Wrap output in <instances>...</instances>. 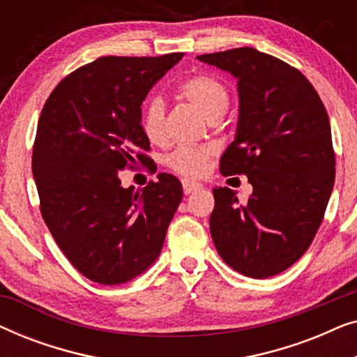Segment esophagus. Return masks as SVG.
Here are the masks:
<instances>
[{
  "label": "esophagus",
  "mask_w": 357,
  "mask_h": 357,
  "mask_svg": "<svg viewBox=\"0 0 357 357\" xmlns=\"http://www.w3.org/2000/svg\"><path fill=\"white\" fill-rule=\"evenodd\" d=\"M182 187H183V193L190 195V193L197 192V190L202 188L203 185L198 182H193V180H182Z\"/></svg>",
  "instance_id": "1"
}]
</instances>
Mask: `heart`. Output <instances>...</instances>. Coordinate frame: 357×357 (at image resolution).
I'll list each match as a JSON object with an SVG mask.
<instances>
[{
	"mask_svg": "<svg viewBox=\"0 0 357 357\" xmlns=\"http://www.w3.org/2000/svg\"><path fill=\"white\" fill-rule=\"evenodd\" d=\"M180 92L198 107L206 119L221 116L227 109L229 92L218 77L195 75L180 84ZM141 130L151 143H162L165 138V100L154 94L146 99L141 109ZM213 149L209 146H178L170 153L165 162L174 172L185 177H198L208 167Z\"/></svg>",
	"mask_w": 357,
	"mask_h": 357,
	"instance_id": "obj_1",
	"label": "heart"
}]
</instances>
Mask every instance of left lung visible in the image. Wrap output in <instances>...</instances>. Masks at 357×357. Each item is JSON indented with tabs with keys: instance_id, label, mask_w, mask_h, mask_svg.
Wrapping results in <instances>:
<instances>
[{
	"instance_id": "left-lung-1",
	"label": "left lung",
	"mask_w": 357,
	"mask_h": 357,
	"mask_svg": "<svg viewBox=\"0 0 357 357\" xmlns=\"http://www.w3.org/2000/svg\"><path fill=\"white\" fill-rule=\"evenodd\" d=\"M198 60L238 79L237 133L219 170L247 175L253 187L247 203L213 188L214 245L242 275L275 276L310 247L333 190L328 114L309 79L280 58L241 47Z\"/></svg>"
}]
</instances>
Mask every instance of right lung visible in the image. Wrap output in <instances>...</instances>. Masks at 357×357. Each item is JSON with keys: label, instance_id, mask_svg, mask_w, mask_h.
<instances>
[{"label": "right lung", "instance_id": "1", "mask_svg": "<svg viewBox=\"0 0 357 357\" xmlns=\"http://www.w3.org/2000/svg\"><path fill=\"white\" fill-rule=\"evenodd\" d=\"M182 56L97 58L58 82L42 109L32 153L42 218L71 265L99 284L148 270L182 202L170 174L143 190L120 180L126 167L153 170L141 104Z\"/></svg>", "mask_w": 357, "mask_h": 357}]
</instances>
